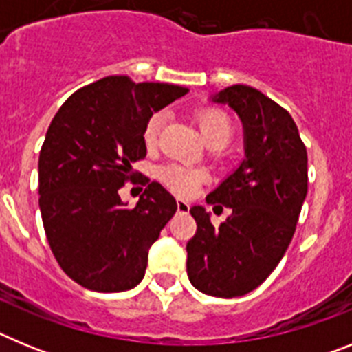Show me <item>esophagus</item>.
I'll list each match as a JSON object with an SVG mask.
<instances>
[{"mask_svg":"<svg viewBox=\"0 0 352 352\" xmlns=\"http://www.w3.org/2000/svg\"><path fill=\"white\" fill-rule=\"evenodd\" d=\"M176 206H178L179 213H188V210H190V204L186 203V201H183V199H178V201H176Z\"/></svg>","mask_w":352,"mask_h":352,"instance_id":"1","label":"esophagus"}]
</instances>
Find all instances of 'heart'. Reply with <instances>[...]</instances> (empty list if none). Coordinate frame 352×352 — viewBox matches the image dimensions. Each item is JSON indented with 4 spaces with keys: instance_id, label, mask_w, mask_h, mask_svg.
<instances>
[{
    "instance_id": "b5f03b06",
    "label": "heart",
    "mask_w": 352,
    "mask_h": 352,
    "mask_svg": "<svg viewBox=\"0 0 352 352\" xmlns=\"http://www.w3.org/2000/svg\"><path fill=\"white\" fill-rule=\"evenodd\" d=\"M166 121V113L158 111L151 114L144 125V142L153 146L158 139L162 125ZM199 129L208 144L226 146L232 135V123L226 113L219 109H208L199 114ZM158 178L166 186H169L174 194L192 195L204 182V173L194 167H186L182 164H167L158 169Z\"/></svg>"
}]
</instances>
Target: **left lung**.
<instances>
[{
    "instance_id": "left-lung-1",
    "label": "left lung",
    "mask_w": 352,
    "mask_h": 352,
    "mask_svg": "<svg viewBox=\"0 0 352 352\" xmlns=\"http://www.w3.org/2000/svg\"><path fill=\"white\" fill-rule=\"evenodd\" d=\"M213 102L243 123L245 158L206 197L231 208L226 222L214 227L203 206L190 208L197 231L186 243V273L197 291L236 298L259 287L284 257L307 197L309 158L291 114L259 89L234 84Z\"/></svg>"
}]
</instances>
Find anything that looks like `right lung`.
Masks as SVG:
<instances>
[{"label": "right lung", "instance_id": "right-lung-1", "mask_svg": "<svg viewBox=\"0 0 352 352\" xmlns=\"http://www.w3.org/2000/svg\"><path fill=\"white\" fill-rule=\"evenodd\" d=\"M186 91L109 76L77 89L52 118L38 158L40 213L56 261L82 287L121 292L142 280L176 199L146 176L135 208L118 192L138 183L132 164L146 157V121Z\"/></svg>", "mask_w": 352, "mask_h": 352}]
</instances>
